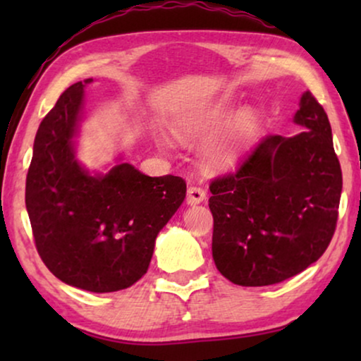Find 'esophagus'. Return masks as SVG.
I'll list each match as a JSON object with an SVG mask.
<instances>
[{"mask_svg":"<svg viewBox=\"0 0 361 361\" xmlns=\"http://www.w3.org/2000/svg\"><path fill=\"white\" fill-rule=\"evenodd\" d=\"M205 190L202 189V187H197V185H190L189 189H187V204L189 205H197L200 204V202L205 200Z\"/></svg>","mask_w":361,"mask_h":361,"instance_id":"esophagus-1","label":"esophagus"}]
</instances>
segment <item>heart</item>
<instances>
[{
  "mask_svg": "<svg viewBox=\"0 0 361 361\" xmlns=\"http://www.w3.org/2000/svg\"><path fill=\"white\" fill-rule=\"evenodd\" d=\"M228 115V110L225 106H214L207 108V110L190 111L184 113V115L176 116L171 123L172 133L182 141H190L194 137L200 136L202 133L209 131L210 128L224 120ZM250 123V116H246L243 125L240 128H233V130L225 133L210 142H207L204 147V161L214 169H228V167L235 166V162L240 157V146L246 137V125ZM156 142L161 149H169L171 141L167 140L164 135H157Z\"/></svg>",
  "mask_w": 361,
  "mask_h": 361,
  "instance_id": "heart-1",
  "label": "heart"
}]
</instances>
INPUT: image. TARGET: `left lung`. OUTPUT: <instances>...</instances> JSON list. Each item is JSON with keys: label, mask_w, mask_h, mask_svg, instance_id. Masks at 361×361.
I'll list each match as a JSON object with an SVG mask.
<instances>
[{"label": "left lung", "mask_w": 361, "mask_h": 361, "mask_svg": "<svg viewBox=\"0 0 361 361\" xmlns=\"http://www.w3.org/2000/svg\"><path fill=\"white\" fill-rule=\"evenodd\" d=\"M299 135L261 140L235 172L210 184L212 256L238 286H271L302 273L332 240L342 169L327 113L302 93Z\"/></svg>", "instance_id": "obj_1"}]
</instances>
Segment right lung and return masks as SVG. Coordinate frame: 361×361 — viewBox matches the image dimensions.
I'll list each match as a JSON object with an SVG mask.
<instances>
[{
	"label": "right lung",
	"instance_id": "add662e5",
	"mask_svg": "<svg viewBox=\"0 0 361 361\" xmlns=\"http://www.w3.org/2000/svg\"><path fill=\"white\" fill-rule=\"evenodd\" d=\"M92 82L68 87L39 125L26 209L37 253L56 278L90 293H113L146 274L156 236L187 187L182 177H149L121 157L105 174L78 162L75 137Z\"/></svg>",
	"mask_w": 361,
	"mask_h": 361
}]
</instances>
